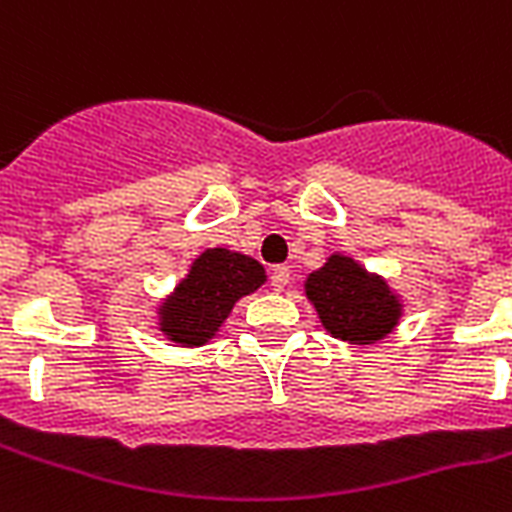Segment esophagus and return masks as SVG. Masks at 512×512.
Segmentation results:
<instances>
[{
    "label": "esophagus",
    "mask_w": 512,
    "mask_h": 512,
    "mask_svg": "<svg viewBox=\"0 0 512 512\" xmlns=\"http://www.w3.org/2000/svg\"><path fill=\"white\" fill-rule=\"evenodd\" d=\"M289 276H292V270L286 268V265H276V268L270 270V286L276 292H284L286 284H289Z\"/></svg>",
    "instance_id": "obj_1"
}]
</instances>
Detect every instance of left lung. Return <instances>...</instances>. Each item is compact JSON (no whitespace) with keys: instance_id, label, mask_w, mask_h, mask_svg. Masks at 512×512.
<instances>
[{"instance_id":"8db88e82","label":"left lung","mask_w":512,"mask_h":512,"mask_svg":"<svg viewBox=\"0 0 512 512\" xmlns=\"http://www.w3.org/2000/svg\"><path fill=\"white\" fill-rule=\"evenodd\" d=\"M305 294L328 334L350 344L381 342L402 318L400 294L355 257L339 252L307 276Z\"/></svg>"}]
</instances>
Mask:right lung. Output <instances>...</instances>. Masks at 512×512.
I'll return each instance as SVG.
<instances>
[{"mask_svg": "<svg viewBox=\"0 0 512 512\" xmlns=\"http://www.w3.org/2000/svg\"><path fill=\"white\" fill-rule=\"evenodd\" d=\"M255 257L226 247L205 249L157 307V326L178 347H202L226 323L234 305L265 284Z\"/></svg>", "mask_w": 512, "mask_h": 512, "instance_id": "obj_1", "label": "right lung"}]
</instances>
